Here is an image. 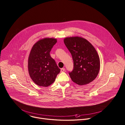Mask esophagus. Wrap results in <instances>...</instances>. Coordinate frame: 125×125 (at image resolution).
Wrapping results in <instances>:
<instances>
[{"mask_svg": "<svg viewBox=\"0 0 125 125\" xmlns=\"http://www.w3.org/2000/svg\"><path fill=\"white\" fill-rule=\"evenodd\" d=\"M65 70V68H62L61 69V72H64Z\"/></svg>", "mask_w": 125, "mask_h": 125, "instance_id": "34e87169", "label": "esophagus"}]
</instances>
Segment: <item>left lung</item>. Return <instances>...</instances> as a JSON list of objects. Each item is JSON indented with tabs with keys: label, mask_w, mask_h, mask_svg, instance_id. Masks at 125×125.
I'll return each instance as SVG.
<instances>
[{
	"label": "left lung",
	"mask_w": 125,
	"mask_h": 125,
	"mask_svg": "<svg viewBox=\"0 0 125 125\" xmlns=\"http://www.w3.org/2000/svg\"><path fill=\"white\" fill-rule=\"evenodd\" d=\"M64 42L73 61V69L69 73L73 81L79 85L92 82L100 70V59L95 48L82 37H67Z\"/></svg>",
	"instance_id": "left-lung-1"
}]
</instances>
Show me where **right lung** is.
Segmentation results:
<instances>
[{"label": "right lung", "instance_id": "add662e5", "mask_svg": "<svg viewBox=\"0 0 125 125\" xmlns=\"http://www.w3.org/2000/svg\"><path fill=\"white\" fill-rule=\"evenodd\" d=\"M57 42L54 38H44L32 47L28 59L29 73L37 85L48 87L52 84L60 69L50 52Z\"/></svg>", "mask_w": 125, "mask_h": 125}]
</instances>
